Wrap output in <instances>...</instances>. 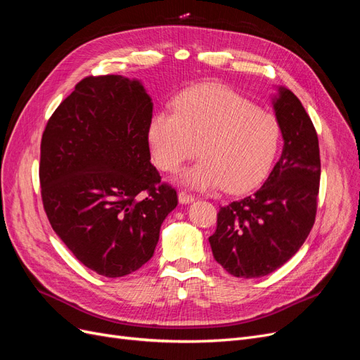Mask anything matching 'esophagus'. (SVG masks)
I'll list each match as a JSON object with an SVG mask.
<instances>
[{
  "label": "esophagus",
  "mask_w": 360,
  "mask_h": 360,
  "mask_svg": "<svg viewBox=\"0 0 360 360\" xmlns=\"http://www.w3.org/2000/svg\"><path fill=\"white\" fill-rule=\"evenodd\" d=\"M193 200H195L193 195H191V193H188V192H184V191L179 192V201H180L181 204H189V202H192Z\"/></svg>",
  "instance_id": "esophagus-1"
}]
</instances>
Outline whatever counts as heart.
Segmentation results:
<instances>
[{
	"label": "heart",
	"instance_id": "b5f03b06",
	"mask_svg": "<svg viewBox=\"0 0 360 360\" xmlns=\"http://www.w3.org/2000/svg\"><path fill=\"white\" fill-rule=\"evenodd\" d=\"M281 138L276 117L221 85H202L174 102V114L151 117L147 139L155 165L180 169L197 153L201 159L180 174V183L198 191L222 186L243 193L266 179Z\"/></svg>",
	"mask_w": 360,
	"mask_h": 360
}]
</instances>
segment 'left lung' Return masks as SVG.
I'll return each mask as SVG.
<instances>
[{
	"label": "left lung",
	"mask_w": 360,
	"mask_h": 360,
	"mask_svg": "<svg viewBox=\"0 0 360 360\" xmlns=\"http://www.w3.org/2000/svg\"><path fill=\"white\" fill-rule=\"evenodd\" d=\"M284 147L266 183L221 207L209 237L214 259L237 278H259L297 252L312 230L320 189L319 136L300 101L279 86L274 99Z\"/></svg>",
	"instance_id": "obj_1"
}]
</instances>
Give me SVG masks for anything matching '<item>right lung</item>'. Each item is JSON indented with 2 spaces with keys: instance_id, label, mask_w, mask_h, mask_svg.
Here are the masks:
<instances>
[{
  "instance_id": "obj_1",
  "label": "right lung",
  "mask_w": 360,
  "mask_h": 360,
  "mask_svg": "<svg viewBox=\"0 0 360 360\" xmlns=\"http://www.w3.org/2000/svg\"><path fill=\"white\" fill-rule=\"evenodd\" d=\"M151 117L139 81L86 76L41 136L39 177L52 230L106 278L132 274L153 257L160 225L179 202L150 162Z\"/></svg>"
}]
</instances>
